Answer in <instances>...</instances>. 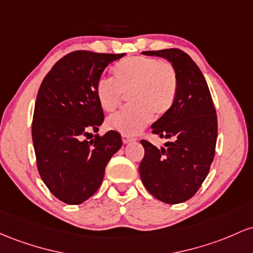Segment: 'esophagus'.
<instances>
[{
  "label": "esophagus",
  "mask_w": 253,
  "mask_h": 253,
  "mask_svg": "<svg viewBox=\"0 0 253 253\" xmlns=\"http://www.w3.org/2000/svg\"><path fill=\"white\" fill-rule=\"evenodd\" d=\"M122 141H123V143H129V142L135 141V138L129 135H122Z\"/></svg>",
  "instance_id": "esophagus-1"
}]
</instances>
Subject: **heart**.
<instances>
[{
	"mask_svg": "<svg viewBox=\"0 0 253 253\" xmlns=\"http://www.w3.org/2000/svg\"><path fill=\"white\" fill-rule=\"evenodd\" d=\"M112 80L96 82L95 96L101 109L112 112L127 94L130 106L110 116L106 126L123 135H135L144 129L153 115L161 117L171 110L178 89L174 68L169 62L146 56H131L116 63Z\"/></svg>",
	"mask_w": 253,
	"mask_h": 253,
	"instance_id": "b5f03b06",
	"label": "heart"
}]
</instances>
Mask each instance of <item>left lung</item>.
Listing matches in <instances>:
<instances>
[{
	"label": "left lung",
	"mask_w": 253,
	"mask_h": 253,
	"mask_svg": "<svg viewBox=\"0 0 253 253\" xmlns=\"http://www.w3.org/2000/svg\"><path fill=\"white\" fill-rule=\"evenodd\" d=\"M171 62L178 89L171 110L152 126L153 134L169 138L157 148L142 140L141 180L159 201L177 204L190 200L209 173L217 138V117L208 84L197 64L179 49L143 51Z\"/></svg>",
	"instance_id": "1"
}]
</instances>
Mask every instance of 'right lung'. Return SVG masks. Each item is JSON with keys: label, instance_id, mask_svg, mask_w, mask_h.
I'll list each match as a JSON object with an SVG mask.
<instances>
[{"label": "right lung", "instance_id": "add662e5", "mask_svg": "<svg viewBox=\"0 0 253 253\" xmlns=\"http://www.w3.org/2000/svg\"><path fill=\"white\" fill-rule=\"evenodd\" d=\"M124 53L74 51L52 67L38 90L32 122L37 167L51 194L80 204L103 183L106 165L122 147L119 132L84 140L104 122L95 96L105 68Z\"/></svg>", "mask_w": 253, "mask_h": 253}]
</instances>
